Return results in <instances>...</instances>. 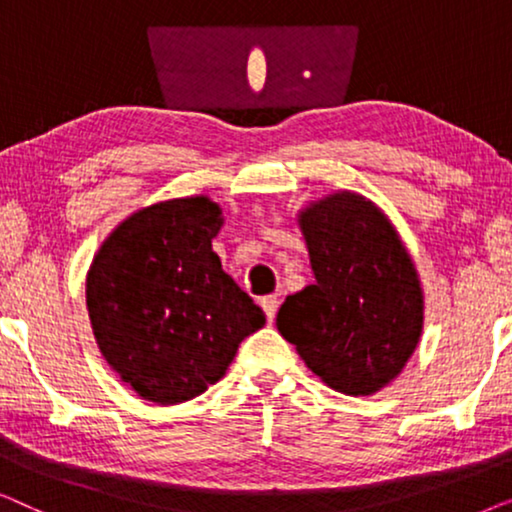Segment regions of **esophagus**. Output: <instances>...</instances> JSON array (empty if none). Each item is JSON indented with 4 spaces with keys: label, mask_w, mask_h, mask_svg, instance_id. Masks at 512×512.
Here are the masks:
<instances>
[{
    "label": "esophagus",
    "mask_w": 512,
    "mask_h": 512,
    "mask_svg": "<svg viewBox=\"0 0 512 512\" xmlns=\"http://www.w3.org/2000/svg\"><path fill=\"white\" fill-rule=\"evenodd\" d=\"M261 307H263V312H265V317H268V321H272V319H275V314H277L279 298L277 296H265L261 300Z\"/></svg>",
    "instance_id": "1"
}]
</instances>
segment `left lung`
Segmentation results:
<instances>
[{
	"label": "left lung",
	"mask_w": 512,
	"mask_h": 512,
	"mask_svg": "<svg viewBox=\"0 0 512 512\" xmlns=\"http://www.w3.org/2000/svg\"><path fill=\"white\" fill-rule=\"evenodd\" d=\"M314 284L279 307L277 328L328 387L366 396L401 373L422 335L408 251L380 209L335 193L300 214Z\"/></svg>",
	"instance_id": "8db88e82"
}]
</instances>
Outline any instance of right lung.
I'll return each instance as SVG.
<instances>
[{"mask_svg": "<svg viewBox=\"0 0 512 512\" xmlns=\"http://www.w3.org/2000/svg\"><path fill=\"white\" fill-rule=\"evenodd\" d=\"M221 209L167 200L132 214L102 244L86 303L100 352L139 396L191 401L219 382L265 314L221 270L212 240Z\"/></svg>", "mask_w": 512, "mask_h": 512, "instance_id": "obj_1", "label": "right lung"}]
</instances>
